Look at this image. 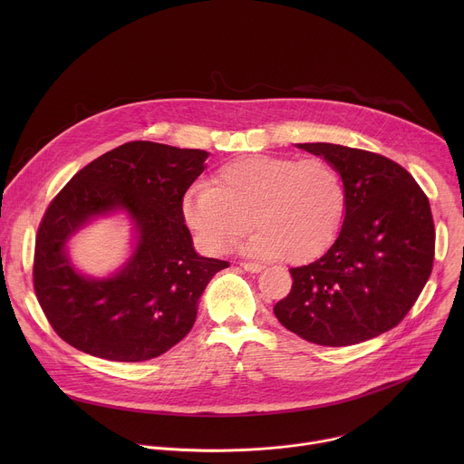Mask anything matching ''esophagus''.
<instances>
[{
    "label": "esophagus",
    "instance_id": "esophagus-1",
    "mask_svg": "<svg viewBox=\"0 0 464 464\" xmlns=\"http://www.w3.org/2000/svg\"><path fill=\"white\" fill-rule=\"evenodd\" d=\"M240 266H242L246 272H249V274H258V272L264 270L262 264H256V262H240Z\"/></svg>",
    "mask_w": 464,
    "mask_h": 464
}]
</instances>
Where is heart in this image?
Masks as SVG:
<instances>
[{"mask_svg":"<svg viewBox=\"0 0 464 464\" xmlns=\"http://www.w3.org/2000/svg\"><path fill=\"white\" fill-rule=\"evenodd\" d=\"M343 211V179L323 158H240L183 198V217L209 253L229 251L251 222L247 253L286 262L321 255L334 240Z\"/></svg>","mask_w":464,"mask_h":464,"instance_id":"b5f03b06","label":"heart"}]
</instances>
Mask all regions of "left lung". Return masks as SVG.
Masks as SVG:
<instances>
[{"mask_svg": "<svg viewBox=\"0 0 464 464\" xmlns=\"http://www.w3.org/2000/svg\"><path fill=\"white\" fill-rule=\"evenodd\" d=\"M333 163L345 185V218L334 244L292 268L276 317L299 338L347 347L399 324L430 279L435 229L413 176L380 154L333 143H299Z\"/></svg>", "mask_w": 464, "mask_h": 464, "instance_id": "obj_1", "label": "left lung"}]
</instances>
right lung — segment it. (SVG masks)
Returning a JSON list of instances; mask_svg holds the SVG:
<instances>
[{"label": "right lung", "mask_w": 464, "mask_h": 464, "mask_svg": "<svg viewBox=\"0 0 464 464\" xmlns=\"http://www.w3.org/2000/svg\"><path fill=\"white\" fill-rule=\"evenodd\" d=\"M209 152L150 141L124 143L79 170L38 227L34 292L54 333L72 347L111 362H145L192 328L206 286L229 262L198 255L183 218V196ZM126 212L135 249L108 278L81 275L67 242L86 223Z\"/></svg>", "instance_id": "1"}]
</instances>
